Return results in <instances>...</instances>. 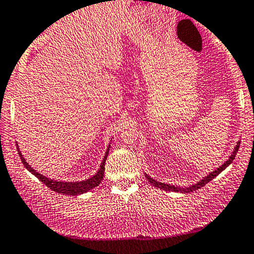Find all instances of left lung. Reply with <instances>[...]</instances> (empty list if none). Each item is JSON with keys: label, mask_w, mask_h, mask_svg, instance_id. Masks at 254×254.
<instances>
[{"label": "left lung", "mask_w": 254, "mask_h": 254, "mask_svg": "<svg viewBox=\"0 0 254 254\" xmlns=\"http://www.w3.org/2000/svg\"><path fill=\"white\" fill-rule=\"evenodd\" d=\"M239 148H240V141H237V144H236L235 149H234L233 154H231V156L229 157V159L226 160L225 162L223 163V165L220 166L219 168H217V170H215V171L211 172V173H209L208 176H206V177H204L203 179H201V181L196 183V184H192V185H190V187H176V185L166 184V183H161V182H157V181H155V179H152L151 177H149L148 174H145V177H146V179H148V181H149L150 183H151L152 185H154V187H156V188H160V189H162V190H166V191H176V192H184V193H185V192H192V191H195V190H198V189H200V188L204 187V185H206L207 183H208V182H211L212 179H214L215 177H217L218 174L220 173V172H222V171H224L225 168L228 167V166L230 165L231 162H233L234 159H235V156H236V152L239 151Z\"/></svg>", "instance_id": "8db88e82"}]
</instances>
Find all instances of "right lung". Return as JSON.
Here are the masks:
<instances>
[{"label": "right lung", "instance_id": "right-lung-1", "mask_svg": "<svg viewBox=\"0 0 254 254\" xmlns=\"http://www.w3.org/2000/svg\"><path fill=\"white\" fill-rule=\"evenodd\" d=\"M109 150H110V145H109V148L106 149L104 160H103L102 165H100L99 171H98L97 173H95L93 177H91L89 179H84V181H81V182H58V181H54V179L47 178L46 176H43V174H41V173H39V172L35 171L34 168H32L31 166L26 162V160L24 159L23 155H21V152L19 151V149H18V152H19V156H20V159H21V162H23V165L25 166L26 170H28L29 172H31V173L34 174L36 178H39L40 181L43 183V184L47 185L51 190H53V191H56L58 193H65V195L76 196V195H80V193H84V192L89 191V190L94 189L95 187H98V185L102 183L103 177H104L105 161H106V157H108Z\"/></svg>", "mask_w": 254, "mask_h": 254}]
</instances>
